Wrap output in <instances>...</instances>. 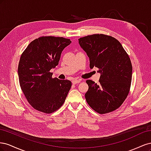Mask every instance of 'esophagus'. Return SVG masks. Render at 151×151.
<instances>
[{"label": "esophagus", "instance_id": "obj_1", "mask_svg": "<svg viewBox=\"0 0 151 151\" xmlns=\"http://www.w3.org/2000/svg\"><path fill=\"white\" fill-rule=\"evenodd\" d=\"M80 82H81V80H80V79H79V80H77V79H74V80H72V84H78V83H79Z\"/></svg>", "mask_w": 151, "mask_h": 151}]
</instances>
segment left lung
Segmentation results:
<instances>
[{
    "label": "left lung",
    "mask_w": 151,
    "mask_h": 151,
    "mask_svg": "<svg viewBox=\"0 0 151 151\" xmlns=\"http://www.w3.org/2000/svg\"><path fill=\"white\" fill-rule=\"evenodd\" d=\"M81 48L89 58L90 68H99V84L87 80V103L99 114L119 108L129 94L132 76L130 59L115 38L102 34L79 39Z\"/></svg>",
    "instance_id": "obj_1"
}]
</instances>
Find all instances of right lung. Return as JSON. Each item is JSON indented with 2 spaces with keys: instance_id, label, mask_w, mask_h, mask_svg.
<instances>
[{
  "instance_id": "1",
  "label": "right lung",
  "mask_w": 151,
  "mask_h": 151,
  "mask_svg": "<svg viewBox=\"0 0 151 151\" xmlns=\"http://www.w3.org/2000/svg\"><path fill=\"white\" fill-rule=\"evenodd\" d=\"M70 43L69 39L43 36L31 42L21 55L18 65L20 86L36 110L51 113L64 103L72 83L53 79L50 70L58 64L63 49Z\"/></svg>"
}]
</instances>
